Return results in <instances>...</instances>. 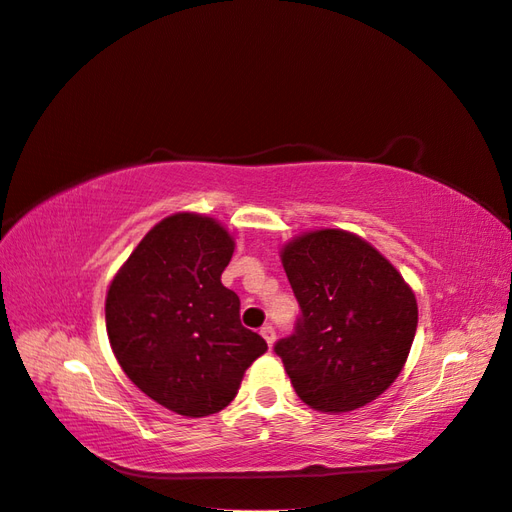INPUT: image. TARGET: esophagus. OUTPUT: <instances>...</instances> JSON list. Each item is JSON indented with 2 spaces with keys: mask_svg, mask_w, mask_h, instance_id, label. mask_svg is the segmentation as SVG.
Listing matches in <instances>:
<instances>
[{
  "mask_svg": "<svg viewBox=\"0 0 512 512\" xmlns=\"http://www.w3.org/2000/svg\"><path fill=\"white\" fill-rule=\"evenodd\" d=\"M260 335L265 337V342H267L269 346H273V342H275V329L271 327V324H265V327L260 329Z\"/></svg>",
  "mask_w": 512,
  "mask_h": 512,
  "instance_id": "1",
  "label": "esophagus"
}]
</instances>
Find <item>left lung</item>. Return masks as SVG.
Instances as JSON below:
<instances>
[{
  "instance_id": "obj_1",
  "label": "left lung",
  "mask_w": 512,
  "mask_h": 512,
  "mask_svg": "<svg viewBox=\"0 0 512 512\" xmlns=\"http://www.w3.org/2000/svg\"><path fill=\"white\" fill-rule=\"evenodd\" d=\"M282 262L301 312L273 350L294 391L320 412L374 401L408 359L414 292L389 260L344 230L307 232L284 247Z\"/></svg>"
}]
</instances>
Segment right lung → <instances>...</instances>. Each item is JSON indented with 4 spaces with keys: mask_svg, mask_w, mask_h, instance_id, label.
Listing matches in <instances>:
<instances>
[{
    "mask_svg": "<svg viewBox=\"0 0 512 512\" xmlns=\"http://www.w3.org/2000/svg\"><path fill=\"white\" fill-rule=\"evenodd\" d=\"M235 252L211 218L177 213L138 243L106 294V331L126 376L183 416H209L235 399L245 369L267 350L222 284Z\"/></svg>",
    "mask_w": 512,
    "mask_h": 512,
    "instance_id": "1",
    "label": "right lung"
}]
</instances>
